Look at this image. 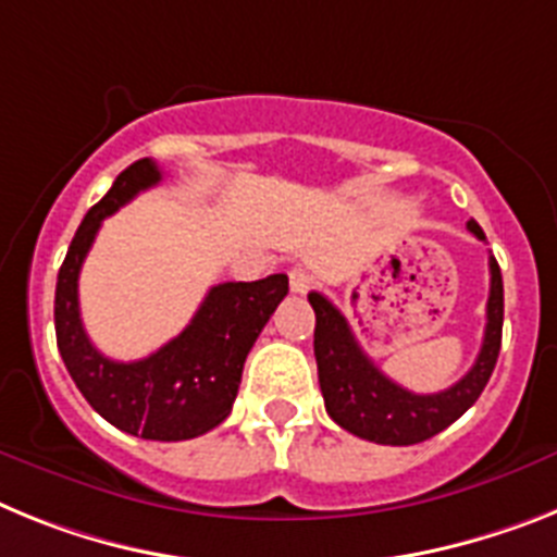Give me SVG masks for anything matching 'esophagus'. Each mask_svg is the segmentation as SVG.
I'll return each mask as SVG.
<instances>
[{
  "instance_id": "34e87169",
  "label": "esophagus",
  "mask_w": 557,
  "mask_h": 557,
  "mask_svg": "<svg viewBox=\"0 0 557 557\" xmlns=\"http://www.w3.org/2000/svg\"><path fill=\"white\" fill-rule=\"evenodd\" d=\"M311 283H314V274L308 269H302V265L292 269V274H288V286H292L294 294H306L308 288H311Z\"/></svg>"
}]
</instances>
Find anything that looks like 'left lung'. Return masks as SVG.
Masks as SVG:
<instances>
[{
    "mask_svg": "<svg viewBox=\"0 0 557 557\" xmlns=\"http://www.w3.org/2000/svg\"><path fill=\"white\" fill-rule=\"evenodd\" d=\"M479 240L484 232L475 221L467 223ZM308 302L314 308V357L320 373V391L325 410L339 428L376 445H419L424 438L436 436L450 428L459 416L473 408L484 385L493 376L502 350L504 325V283L502 269L490 257V300H487V329L481 343L475 366L461 376L456 385L438 394H413L399 382L387 380L371 357L359 348L357 336L350 334L348 322L339 308L322 294L311 292Z\"/></svg>",
    "mask_w": 557,
    "mask_h": 557,
    "instance_id": "8db88e82",
    "label": "left lung"
}]
</instances>
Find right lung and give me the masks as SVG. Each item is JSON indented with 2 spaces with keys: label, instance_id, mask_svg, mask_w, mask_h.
<instances>
[{
  "label": "right lung",
  "instance_id": "right-lung-1",
  "mask_svg": "<svg viewBox=\"0 0 557 557\" xmlns=\"http://www.w3.org/2000/svg\"><path fill=\"white\" fill-rule=\"evenodd\" d=\"M158 181V163L141 158L84 214L55 283V343L82 396L107 422L152 442H184L203 436L232 413L243 362L288 294V277L271 274L255 283L212 286L189 325L156 354L135 362L104 357L82 325L78 271L101 221Z\"/></svg>",
  "mask_w": 557,
  "mask_h": 557
}]
</instances>
